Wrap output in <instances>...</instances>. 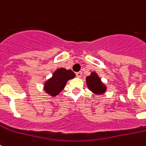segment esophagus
I'll list each match as a JSON object with an SVG mask.
<instances>
[{"instance_id": "1", "label": "esophagus", "mask_w": 146, "mask_h": 146, "mask_svg": "<svg viewBox=\"0 0 146 146\" xmlns=\"http://www.w3.org/2000/svg\"><path fill=\"white\" fill-rule=\"evenodd\" d=\"M82 73L81 72V71H80V72H77V73H76V76L78 78L81 77V76H82Z\"/></svg>"}]
</instances>
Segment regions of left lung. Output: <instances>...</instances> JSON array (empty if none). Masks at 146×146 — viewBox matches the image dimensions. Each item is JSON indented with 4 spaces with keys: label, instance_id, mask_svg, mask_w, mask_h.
<instances>
[{
    "label": "left lung",
    "instance_id": "left-lung-1",
    "mask_svg": "<svg viewBox=\"0 0 146 146\" xmlns=\"http://www.w3.org/2000/svg\"><path fill=\"white\" fill-rule=\"evenodd\" d=\"M86 83L89 89L93 93L102 95L106 90V86L102 82L97 73H92L91 75L86 77Z\"/></svg>",
    "mask_w": 146,
    "mask_h": 146
}]
</instances>
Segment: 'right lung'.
<instances>
[{
    "mask_svg": "<svg viewBox=\"0 0 146 146\" xmlns=\"http://www.w3.org/2000/svg\"><path fill=\"white\" fill-rule=\"evenodd\" d=\"M75 77V73L69 70L60 68L55 71L52 77L44 83V90L51 96H56L64 89L66 82Z\"/></svg>",
    "mask_w": 146,
    "mask_h": 146,
    "instance_id": "1",
    "label": "right lung"
}]
</instances>
